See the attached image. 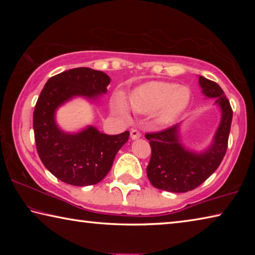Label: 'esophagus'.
I'll use <instances>...</instances> for the list:
<instances>
[{"mask_svg": "<svg viewBox=\"0 0 255 255\" xmlns=\"http://www.w3.org/2000/svg\"><path fill=\"white\" fill-rule=\"evenodd\" d=\"M141 136V133L139 132V130H137V129H132L130 131V137L131 139H138Z\"/></svg>", "mask_w": 255, "mask_h": 255, "instance_id": "esophagus-1", "label": "esophagus"}]
</instances>
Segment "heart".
<instances>
[{"label": "heart", "instance_id": "heart-1", "mask_svg": "<svg viewBox=\"0 0 255 255\" xmlns=\"http://www.w3.org/2000/svg\"><path fill=\"white\" fill-rule=\"evenodd\" d=\"M191 92L185 86L169 82H148L136 89L130 97V105L139 114L148 115L157 111L158 124L171 125L187 109ZM114 110L128 117V108L123 97L117 96L112 103Z\"/></svg>", "mask_w": 255, "mask_h": 255}]
</instances>
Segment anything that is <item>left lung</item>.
I'll return each mask as SVG.
<instances>
[{
	"mask_svg": "<svg viewBox=\"0 0 255 255\" xmlns=\"http://www.w3.org/2000/svg\"><path fill=\"white\" fill-rule=\"evenodd\" d=\"M199 84L204 96L216 99L215 103L222 110L221 124L213 143L200 153L187 149L180 141V124L161 131L146 133L152 148L146 172L155 188L169 192H187L196 189L217 170L225 156L233 118L232 107L216 82L199 76Z\"/></svg>",
	"mask_w": 255,
	"mask_h": 255,
	"instance_id": "obj_1",
	"label": "left lung"
}]
</instances>
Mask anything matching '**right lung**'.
<instances>
[{
  "label": "right lung",
  "mask_w": 255,
  "mask_h": 255,
  "mask_svg": "<svg viewBox=\"0 0 255 255\" xmlns=\"http://www.w3.org/2000/svg\"><path fill=\"white\" fill-rule=\"evenodd\" d=\"M110 77L89 67L72 68L47 81L33 111L36 147L42 164L67 184L84 187L105 178L116 154L127 143L129 131L107 135L89 126L79 132H65L55 120L58 108L75 97L97 100L107 93Z\"/></svg>",
  "instance_id": "1"
}]
</instances>
